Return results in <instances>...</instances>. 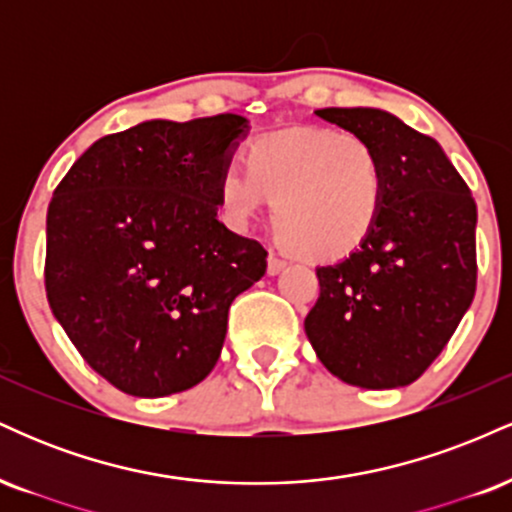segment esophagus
Masks as SVG:
<instances>
[{"label": "esophagus", "mask_w": 512, "mask_h": 512, "mask_svg": "<svg viewBox=\"0 0 512 512\" xmlns=\"http://www.w3.org/2000/svg\"><path fill=\"white\" fill-rule=\"evenodd\" d=\"M286 260H281V257H276V255H269L267 257V274L269 276H276V274H281L286 269Z\"/></svg>", "instance_id": "1"}]
</instances>
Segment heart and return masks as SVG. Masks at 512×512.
Masks as SVG:
<instances>
[{"instance_id":"b5f03b06","label":"heart","mask_w":512,"mask_h":512,"mask_svg":"<svg viewBox=\"0 0 512 512\" xmlns=\"http://www.w3.org/2000/svg\"><path fill=\"white\" fill-rule=\"evenodd\" d=\"M216 192L233 228L248 226L272 199L274 233L286 250L305 260H337L378 223L385 170L354 132L293 127L257 139L248 166L228 158Z\"/></svg>"}]
</instances>
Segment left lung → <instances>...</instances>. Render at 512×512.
<instances>
[{
    "instance_id": "8db88e82",
    "label": "left lung",
    "mask_w": 512,
    "mask_h": 512,
    "mask_svg": "<svg viewBox=\"0 0 512 512\" xmlns=\"http://www.w3.org/2000/svg\"><path fill=\"white\" fill-rule=\"evenodd\" d=\"M317 117L373 146L385 170L378 223L344 260L317 267L305 334L344 383L392 390L436 361L477 289V204L436 139L378 108Z\"/></svg>"
}]
</instances>
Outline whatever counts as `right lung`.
<instances>
[{
    "instance_id": "add662e5",
    "label": "right lung",
    "mask_w": 512,
    "mask_h": 512,
    "mask_svg": "<svg viewBox=\"0 0 512 512\" xmlns=\"http://www.w3.org/2000/svg\"><path fill=\"white\" fill-rule=\"evenodd\" d=\"M250 122L146 120L98 139L48 207L45 291L84 361L117 390H190L221 356L228 308L267 250L219 221V173Z\"/></svg>"
}]
</instances>
